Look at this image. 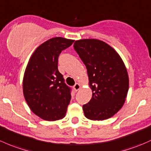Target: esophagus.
Segmentation results:
<instances>
[{
  "label": "esophagus",
  "mask_w": 151,
  "mask_h": 151,
  "mask_svg": "<svg viewBox=\"0 0 151 151\" xmlns=\"http://www.w3.org/2000/svg\"><path fill=\"white\" fill-rule=\"evenodd\" d=\"M80 88H81V85H80V84L76 83L75 85H74V90H76V91H78Z\"/></svg>",
  "instance_id": "obj_1"
}]
</instances>
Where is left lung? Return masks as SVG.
Segmentation results:
<instances>
[{
  "label": "left lung",
  "instance_id": "1",
  "mask_svg": "<svg viewBox=\"0 0 151 151\" xmlns=\"http://www.w3.org/2000/svg\"><path fill=\"white\" fill-rule=\"evenodd\" d=\"M74 47L88 70L92 98L83 105L86 118L102 121L115 115L124 104L129 76L123 60L111 46L97 39L76 40Z\"/></svg>",
  "mask_w": 151,
  "mask_h": 151
}]
</instances>
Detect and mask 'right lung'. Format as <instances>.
I'll return each mask as SVG.
<instances>
[{
    "mask_svg": "<svg viewBox=\"0 0 151 151\" xmlns=\"http://www.w3.org/2000/svg\"><path fill=\"white\" fill-rule=\"evenodd\" d=\"M74 40L51 38L35 49L30 57L23 78V93L30 110L45 121L63 119L70 103V88L58 69L61 52Z\"/></svg>",
    "mask_w": 151,
    "mask_h": 151,
    "instance_id": "obj_1",
    "label": "right lung"
}]
</instances>
